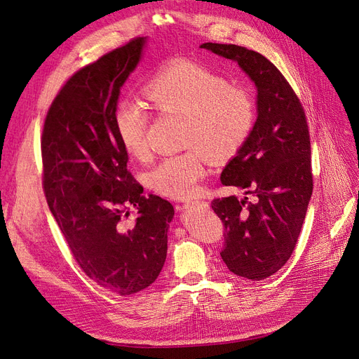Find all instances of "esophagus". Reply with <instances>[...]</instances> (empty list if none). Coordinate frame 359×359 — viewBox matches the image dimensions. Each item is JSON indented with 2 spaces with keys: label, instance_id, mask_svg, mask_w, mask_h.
<instances>
[{
  "label": "esophagus",
  "instance_id": "34e87169",
  "mask_svg": "<svg viewBox=\"0 0 359 359\" xmlns=\"http://www.w3.org/2000/svg\"><path fill=\"white\" fill-rule=\"evenodd\" d=\"M198 203V200H191V202H184V206H191V205H196Z\"/></svg>",
  "mask_w": 359,
  "mask_h": 359
}]
</instances>
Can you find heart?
Masks as SVG:
<instances>
[{
  "mask_svg": "<svg viewBox=\"0 0 359 359\" xmlns=\"http://www.w3.org/2000/svg\"><path fill=\"white\" fill-rule=\"evenodd\" d=\"M150 104L165 114L184 118L182 146L187 151L170 156L150 174L151 189L182 198L194 193L206 175L208 156L221 162L238 153L256 118L252 94L193 62H172L161 67L146 85ZM150 113L137 100H123L113 111L114 131L122 147L135 159L149 156Z\"/></svg>",
  "mask_w": 359,
  "mask_h": 359,
  "instance_id": "obj_1",
  "label": "heart"
}]
</instances>
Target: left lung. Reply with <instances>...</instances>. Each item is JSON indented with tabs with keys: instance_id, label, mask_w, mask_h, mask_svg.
<instances>
[{
	"instance_id": "left-lung-1",
	"label": "left lung",
	"mask_w": 359,
	"mask_h": 359,
	"mask_svg": "<svg viewBox=\"0 0 359 359\" xmlns=\"http://www.w3.org/2000/svg\"><path fill=\"white\" fill-rule=\"evenodd\" d=\"M200 48L237 62L256 85L257 119L221 182L257 200L215 198L212 209L225 226L222 261L236 276L259 281L289 261L305 221L313 187L306 116L287 79L262 54L215 42Z\"/></svg>"
}]
</instances>
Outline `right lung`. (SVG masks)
<instances>
[{
	"instance_id": "1",
	"label": "right lung",
	"mask_w": 359,
	"mask_h": 359,
	"mask_svg": "<svg viewBox=\"0 0 359 359\" xmlns=\"http://www.w3.org/2000/svg\"><path fill=\"white\" fill-rule=\"evenodd\" d=\"M138 36L79 69L55 95L41 138L42 187L81 269L121 296L144 290L161 274L174 206L142 194L114 131L122 85L137 67ZM131 207L139 218L124 224Z\"/></svg>"
}]
</instances>
